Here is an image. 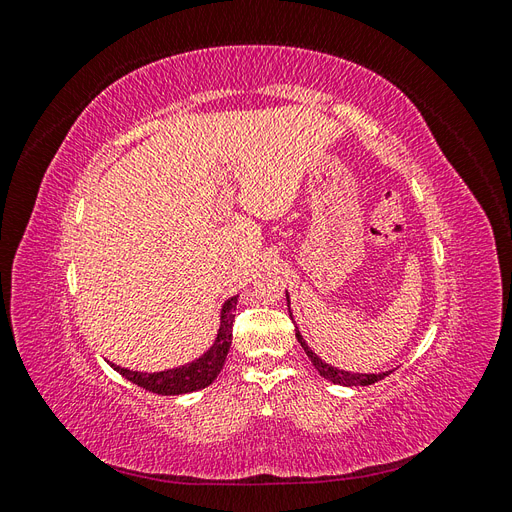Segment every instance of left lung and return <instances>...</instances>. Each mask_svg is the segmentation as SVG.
Masks as SVG:
<instances>
[{"label":"left lung","mask_w":512,"mask_h":512,"mask_svg":"<svg viewBox=\"0 0 512 512\" xmlns=\"http://www.w3.org/2000/svg\"><path fill=\"white\" fill-rule=\"evenodd\" d=\"M288 309H290V299H288ZM290 318H292V314H290ZM297 331V329H294ZM297 339H299V344H301V348L305 350V354L309 356V361H312V365L318 369V374L322 376V378H327V380H331L333 384H344V386H367V384H374V382H378V380H382V378H386L391 374V371H382V374H352V371H344V369H337V367H331L329 363H324L320 356H316V352H312L309 350V346L305 344V339L301 337V333L297 331Z\"/></svg>","instance_id":"left-lung-1"}]
</instances>
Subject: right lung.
Segmentation results:
<instances>
[{"label": "right lung", "instance_id": "obj_1", "mask_svg": "<svg viewBox=\"0 0 512 512\" xmlns=\"http://www.w3.org/2000/svg\"><path fill=\"white\" fill-rule=\"evenodd\" d=\"M235 307H237V297H232L224 303L222 307V324L218 337H215V344L200 356V359L181 365L177 369H166V371H156V374H143V371H130L123 369L119 365H113L115 371L123 378H128L130 382L143 386L145 391L158 393V395H183V393H192L198 389H205L209 386L224 367L226 354L230 350L232 342V322H235Z\"/></svg>", "mask_w": 512, "mask_h": 512}]
</instances>
